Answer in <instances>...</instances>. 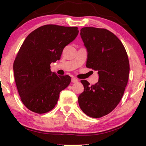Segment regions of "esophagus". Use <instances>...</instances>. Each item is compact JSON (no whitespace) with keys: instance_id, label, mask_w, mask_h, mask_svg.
<instances>
[{"instance_id":"obj_1","label":"esophagus","mask_w":146,"mask_h":146,"mask_svg":"<svg viewBox=\"0 0 146 146\" xmlns=\"http://www.w3.org/2000/svg\"><path fill=\"white\" fill-rule=\"evenodd\" d=\"M78 79H76V78H71V82H72L73 83H76L78 82Z\"/></svg>"}]
</instances>
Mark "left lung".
Instances as JSON below:
<instances>
[{
    "label": "left lung",
    "mask_w": 146,
    "mask_h": 146,
    "mask_svg": "<svg viewBox=\"0 0 146 146\" xmlns=\"http://www.w3.org/2000/svg\"><path fill=\"white\" fill-rule=\"evenodd\" d=\"M80 36L88 52L86 67L98 71V81L92 86L80 81L84 90L78 104L89 117L100 118L120 102L129 78V60L122 43L108 29L86 27L80 29Z\"/></svg>",
    "instance_id": "8db88e82"
}]
</instances>
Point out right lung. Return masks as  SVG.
Here are the masks:
<instances>
[{
  "label": "right lung",
  "instance_id": "right-lung-1",
  "mask_svg": "<svg viewBox=\"0 0 146 146\" xmlns=\"http://www.w3.org/2000/svg\"><path fill=\"white\" fill-rule=\"evenodd\" d=\"M78 34L77 27L48 24L32 31L22 44L13 63L14 77L22 102L31 111L53 110L60 91L70 84V76L51 72L50 64Z\"/></svg>",
  "mask_w": 146,
  "mask_h": 146
}]
</instances>
